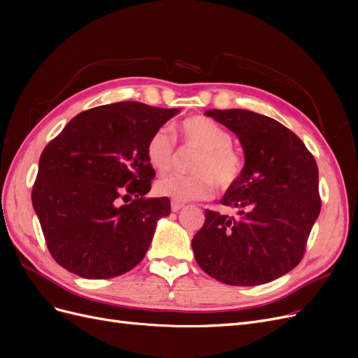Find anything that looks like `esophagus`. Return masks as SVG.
<instances>
[{
  "label": "esophagus",
  "mask_w": 358,
  "mask_h": 358,
  "mask_svg": "<svg viewBox=\"0 0 358 358\" xmlns=\"http://www.w3.org/2000/svg\"><path fill=\"white\" fill-rule=\"evenodd\" d=\"M183 208V203L180 201H171V210L173 212H179Z\"/></svg>",
  "instance_id": "34e87169"
}]
</instances>
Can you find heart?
<instances>
[{
	"mask_svg": "<svg viewBox=\"0 0 358 358\" xmlns=\"http://www.w3.org/2000/svg\"><path fill=\"white\" fill-rule=\"evenodd\" d=\"M183 143L199 149L192 158L191 175H170L155 183V192L173 201H191L210 197L216 182L229 188L237 182L243 171V159L231 148V136L206 116H191L178 125ZM175 140L166 128H159L149 137L146 159L158 173H167L175 162Z\"/></svg>",
	"mask_w": 358,
	"mask_h": 358,
	"instance_id": "1",
	"label": "heart"
}]
</instances>
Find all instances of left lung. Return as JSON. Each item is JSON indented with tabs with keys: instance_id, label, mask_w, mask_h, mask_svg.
Masks as SVG:
<instances>
[{
	"instance_id": "obj_1",
	"label": "left lung",
	"mask_w": 358,
	"mask_h": 358,
	"mask_svg": "<svg viewBox=\"0 0 358 358\" xmlns=\"http://www.w3.org/2000/svg\"><path fill=\"white\" fill-rule=\"evenodd\" d=\"M206 115L237 136L245 166L220 200L239 216L206 209L191 243L194 257L227 285L267 284L291 272L305 254L321 210L315 158L291 129L268 116L243 109Z\"/></svg>"
}]
</instances>
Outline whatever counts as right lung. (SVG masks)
<instances>
[{"label": "right lung", "instance_id": "obj_1", "mask_svg": "<svg viewBox=\"0 0 358 358\" xmlns=\"http://www.w3.org/2000/svg\"><path fill=\"white\" fill-rule=\"evenodd\" d=\"M178 113L137 101L99 106L74 116L45 148L31 197L59 266L109 279L142 262L171 209L167 197L145 199L155 178L146 145Z\"/></svg>", "mask_w": 358, "mask_h": 358}]
</instances>
